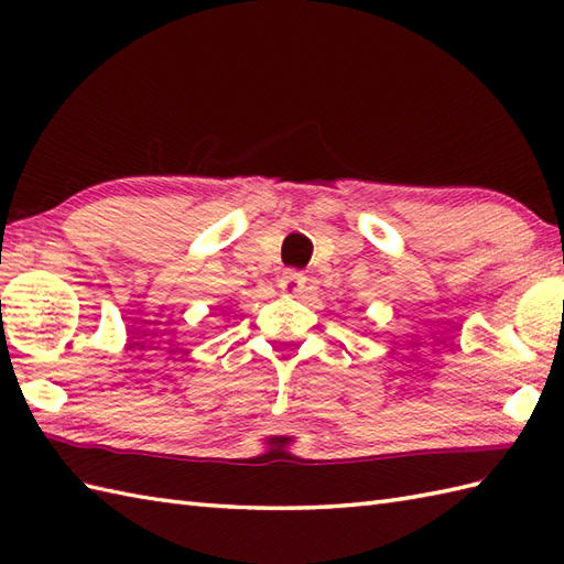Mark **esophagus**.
Returning <instances> with one entry per match:
<instances>
[{
  "instance_id": "obj_1",
  "label": "esophagus",
  "mask_w": 564,
  "mask_h": 564,
  "mask_svg": "<svg viewBox=\"0 0 564 564\" xmlns=\"http://www.w3.org/2000/svg\"><path fill=\"white\" fill-rule=\"evenodd\" d=\"M305 273L303 271H295V269H285L283 273H281V279H279V289L281 291H285V293H297L305 285Z\"/></svg>"
}]
</instances>
